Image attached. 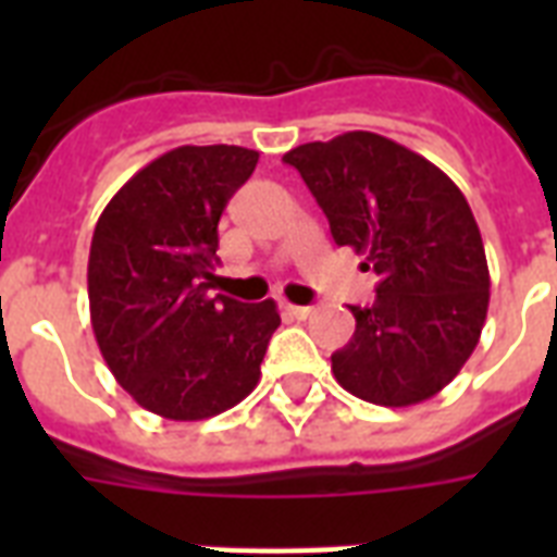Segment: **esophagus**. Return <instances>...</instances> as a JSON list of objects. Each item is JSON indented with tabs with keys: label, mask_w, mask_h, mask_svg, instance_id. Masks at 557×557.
Instances as JSON below:
<instances>
[{
	"label": "esophagus",
	"mask_w": 557,
	"mask_h": 557,
	"mask_svg": "<svg viewBox=\"0 0 557 557\" xmlns=\"http://www.w3.org/2000/svg\"><path fill=\"white\" fill-rule=\"evenodd\" d=\"M286 312L292 314V318H297V321H306V318H312V306H295V304H286Z\"/></svg>",
	"instance_id": "34e87169"
}]
</instances>
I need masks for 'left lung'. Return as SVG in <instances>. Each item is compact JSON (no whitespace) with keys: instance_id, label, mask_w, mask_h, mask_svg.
<instances>
[{"instance_id":"1","label":"left lung","mask_w":557,"mask_h":557,"mask_svg":"<svg viewBox=\"0 0 557 557\" xmlns=\"http://www.w3.org/2000/svg\"><path fill=\"white\" fill-rule=\"evenodd\" d=\"M330 219L332 239L379 274L356 335L332 356L352 396L428 401L457 379L488 312V262L466 196L436 164L375 133H344L283 156Z\"/></svg>"}]
</instances>
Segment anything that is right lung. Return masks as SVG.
Returning <instances> with one entry per match:
<instances>
[{"label": "right lung", "instance_id": "obj_1", "mask_svg": "<svg viewBox=\"0 0 557 557\" xmlns=\"http://www.w3.org/2000/svg\"><path fill=\"white\" fill-rule=\"evenodd\" d=\"M260 152L176 147L138 170L100 213L89 248V312L100 356L150 413L199 422L260 381L277 304L210 297L219 219Z\"/></svg>", "mask_w": 557, "mask_h": 557}]
</instances>
